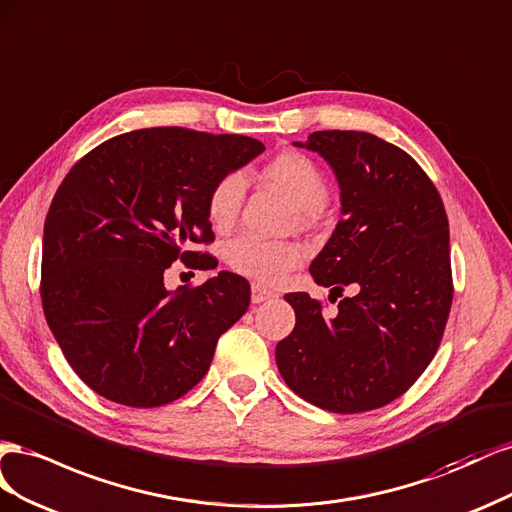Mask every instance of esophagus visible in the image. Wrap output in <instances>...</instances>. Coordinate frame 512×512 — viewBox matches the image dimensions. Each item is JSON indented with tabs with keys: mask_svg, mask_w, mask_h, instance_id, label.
<instances>
[{
	"mask_svg": "<svg viewBox=\"0 0 512 512\" xmlns=\"http://www.w3.org/2000/svg\"><path fill=\"white\" fill-rule=\"evenodd\" d=\"M274 296H276L274 291L264 287V285H259V283L251 285V300H253V304H261V302H266V300H270Z\"/></svg>",
	"mask_w": 512,
	"mask_h": 512,
	"instance_id": "esophagus-1",
	"label": "esophagus"
}]
</instances>
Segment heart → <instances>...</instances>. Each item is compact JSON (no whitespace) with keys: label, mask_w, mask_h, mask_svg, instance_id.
Returning <instances> with one entry per match:
<instances>
[{"label":"heart","mask_w":512,"mask_h":512,"mask_svg":"<svg viewBox=\"0 0 512 512\" xmlns=\"http://www.w3.org/2000/svg\"><path fill=\"white\" fill-rule=\"evenodd\" d=\"M261 178L296 203L302 216H313L328 201V182L324 173L309 156L300 152H283L261 169ZM246 193V180L240 171L225 173L210 188L208 216L216 229H229L240 214ZM231 270L261 283H279L302 261V248L285 240H264L259 236L233 238L225 248Z\"/></svg>","instance_id":"b5f03b06"}]
</instances>
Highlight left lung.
<instances>
[{
  "label": "left lung",
  "instance_id": "left-lung-1",
  "mask_svg": "<svg viewBox=\"0 0 512 512\" xmlns=\"http://www.w3.org/2000/svg\"><path fill=\"white\" fill-rule=\"evenodd\" d=\"M317 152L341 188V221L313 259L317 285L339 311L287 294L296 326L276 367L298 397L334 414L388 405L429 367L452 304L450 236L440 193L397 145L358 130H317Z\"/></svg>",
  "mask_w": 512,
  "mask_h": 512
}]
</instances>
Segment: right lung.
Listing matches in <instances>:
<instances>
[{"mask_svg":"<svg viewBox=\"0 0 512 512\" xmlns=\"http://www.w3.org/2000/svg\"><path fill=\"white\" fill-rule=\"evenodd\" d=\"M264 143L165 126L100 143L57 188L42 236V309L68 364L100 397L167 405L208 373L218 337L246 313L251 285L221 270L165 287L173 261L199 270L214 240L210 188Z\"/></svg>","mask_w":512,"mask_h":512,"instance_id":"1","label":"right lung"}]
</instances>
